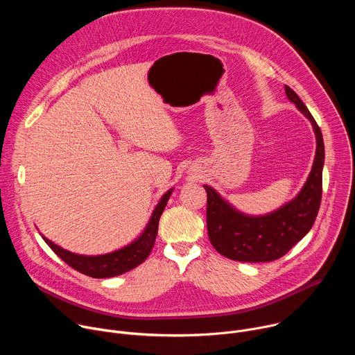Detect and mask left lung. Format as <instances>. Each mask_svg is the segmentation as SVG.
Masks as SVG:
<instances>
[{
  "instance_id": "1",
  "label": "left lung",
  "mask_w": 355,
  "mask_h": 355,
  "mask_svg": "<svg viewBox=\"0 0 355 355\" xmlns=\"http://www.w3.org/2000/svg\"><path fill=\"white\" fill-rule=\"evenodd\" d=\"M291 103L305 115L316 136V155L309 177L299 193L267 215L251 216L237 211L220 193L204 185L208 193L207 225L212 245L222 256L243 263H267L284 254L312 229L322 200L324 143L320 128L293 89L285 85Z\"/></svg>"
}]
</instances>
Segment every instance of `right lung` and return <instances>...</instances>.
I'll return each mask as SVG.
<instances>
[{"instance_id":"right-lung-1","label":"right lung","mask_w":355,"mask_h":355,"mask_svg":"<svg viewBox=\"0 0 355 355\" xmlns=\"http://www.w3.org/2000/svg\"><path fill=\"white\" fill-rule=\"evenodd\" d=\"M173 191L174 188L168 189L162 196L153 214L150 216L148 223L146 225L144 230L137 239H135L130 244L119 250L108 252V254H101V256L76 254V252H71L55 244L52 240H49L43 234H42V239L66 264H69L71 268L77 270L84 275H88L92 278H111V277L125 274L133 270L135 267H137L139 264H141L148 257L150 251L153 248L156 241L160 216L167 205L168 198L171 196Z\"/></svg>"}]
</instances>
